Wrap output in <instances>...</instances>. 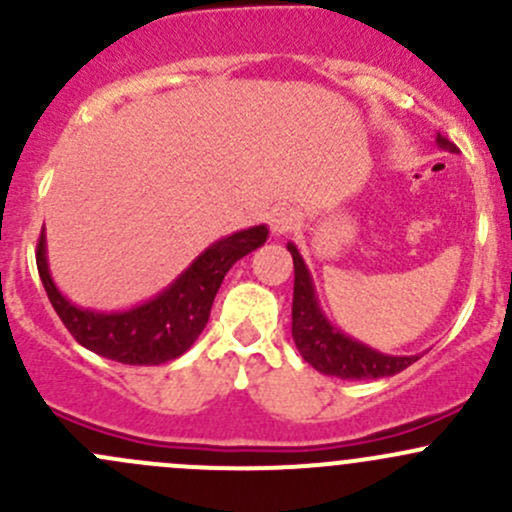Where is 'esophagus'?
Wrapping results in <instances>:
<instances>
[{
	"instance_id": "34e87169",
	"label": "esophagus",
	"mask_w": 512,
	"mask_h": 512,
	"mask_svg": "<svg viewBox=\"0 0 512 512\" xmlns=\"http://www.w3.org/2000/svg\"><path fill=\"white\" fill-rule=\"evenodd\" d=\"M267 223H270L275 235H287V232H292L294 227H297V213H294L292 208H282L280 205V208L270 210Z\"/></svg>"
}]
</instances>
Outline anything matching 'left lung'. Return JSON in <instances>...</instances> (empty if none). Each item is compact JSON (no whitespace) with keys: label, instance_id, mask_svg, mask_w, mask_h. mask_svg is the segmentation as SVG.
<instances>
[{"label":"left lung","instance_id":"obj_1","mask_svg":"<svg viewBox=\"0 0 512 512\" xmlns=\"http://www.w3.org/2000/svg\"><path fill=\"white\" fill-rule=\"evenodd\" d=\"M436 141L446 151H456V146L441 133L436 136ZM287 250L292 252L294 260L292 339L307 364L327 376H339V379H381V376L399 374L406 366L414 364L418 356L381 354L329 324V319L319 309L312 277H309L302 255L292 242L287 245Z\"/></svg>","mask_w":512,"mask_h":512}]
</instances>
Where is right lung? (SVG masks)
<instances>
[{
	"label": "right lung",
	"mask_w": 512,
	"mask_h": 512,
	"mask_svg": "<svg viewBox=\"0 0 512 512\" xmlns=\"http://www.w3.org/2000/svg\"><path fill=\"white\" fill-rule=\"evenodd\" d=\"M267 227L255 225L235 235L213 242L193 265L165 287L158 297L123 309V312H91L71 304L59 292L46 265L44 232L36 247V267L44 282L46 297L56 309L64 327L81 347L106 359L121 361L131 366H156L163 361L178 359L193 347L195 339L205 329L210 307L223 285L227 270L247 252L265 245Z\"/></svg>",
	"instance_id": "right-lung-1"
}]
</instances>
